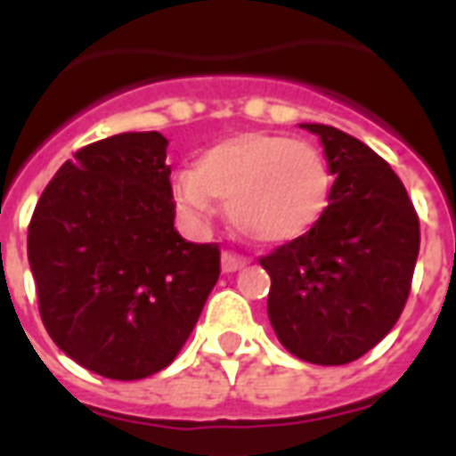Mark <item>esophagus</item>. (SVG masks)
Returning <instances> with one entry per match:
<instances>
[{"mask_svg":"<svg viewBox=\"0 0 456 456\" xmlns=\"http://www.w3.org/2000/svg\"><path fill=\"white\" fill-rule=\"evenodd\" d=\"M247 266V258L239 256V254H234V251H224L222 254V271L224 273H234V271H239V268Z\"/></svg>","mask_w":456,"mask_h":456,"instance_id":"1","label":"esophagus"}]
</instances>
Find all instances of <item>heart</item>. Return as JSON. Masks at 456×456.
I'll return each mask as SVG.
<instances>
[{"label":"heart","instance_id":"1","mask_svg":"<svg viewBox=\"0 0 456 456\" xmlns=\"http://www.w3.org/2000/svg\"><path fill=\"white\" fill-rule=\"evenodd\" d=\"M332 168L325 153L283 134H239L200 153L195 170L173 180L183 215L208 217L215 198L256 244L278 247L310 234L332 200Z\"/></svg>","mask_w":456,"mask_h":456}]
</instances>
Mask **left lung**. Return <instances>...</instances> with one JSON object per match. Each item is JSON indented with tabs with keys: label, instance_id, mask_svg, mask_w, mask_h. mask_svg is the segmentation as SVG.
<instances>
[{
	"label": "left lung",
	"instance_id": "obj_1",
	"mask_svg": "<svg viewBox=\"0 0 456 456\" xmlns=\"http://www.w3.org/2000/svg\"><path fill=\"white\" fill-rule=\"evenodd\" d=\"M320 136L335 175L325 217L310 234L261 256L271 276L268 320L297 359L356 362L398 322L411 296L420 222L401 178L349 134L303 124Z\"/></svg>",
	"mask_w": 456,
	"mask_h": 456
}]
</instances>
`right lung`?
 <instances>
[{
	"instance_id": "right-lung-1",
	"label": "right lung",
	"mask_w": 456,
	"mask_h": 456,
	"mask_svg": "<svg viewBox=\"0 0 456 456\" xmlns=\"http://www.w3.org/2000/svg\"><path fill=\"white\" fill-rule=\"evenodd\" d=\"M168 139L129 131L65 160L34 209L28 264L45 332L117 381L166 369L219 278L217 244L173 227Z\"/></svg>"
}]
</instances>
